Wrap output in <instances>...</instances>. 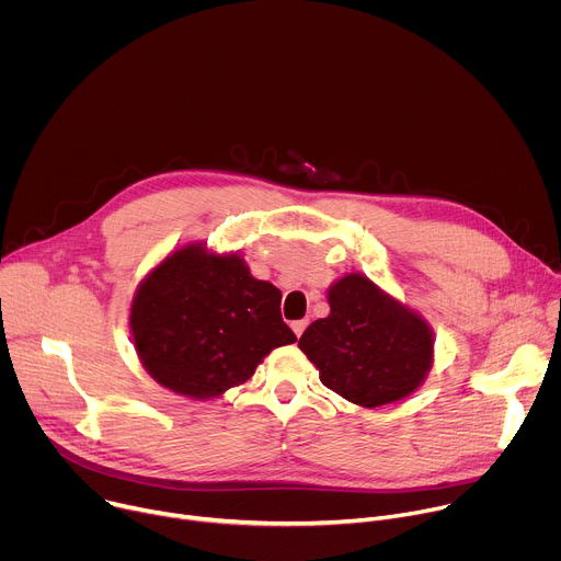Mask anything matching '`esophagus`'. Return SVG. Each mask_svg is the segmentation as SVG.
Wrapping results in <instances>:
<instances>
[{
    "instance_id": "1",
    "label": "esophagus",
    "mask_w": 561,
    "mask_h": 561,
    "mask_svg": "<svg viewBox=\"0 0 561 561\" xmlns=\"http://www.w3.org/2000/svg\"><path fill=\"white\" fill-rule=\"evenodd\" d=\"M306 327H308L306 319H297V322H293V324H290V329H293V333H295L297 337H301V333L306 331Z\"/></svg>"
}]
</instances>
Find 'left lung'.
I'll list each match as a JSON object with an SVG mask.
<instances>
[{
	"instance_id": "left-lung-1",
	"label": "left lung",
	"mask_w": 561,
	"mask_h": 561,
	"mask_svg": "<svg viewBox=\"0 0 561 561\" xmlns=\"http://www.w3.org/2000/svg\"><path fill=\"white\" fill-rule=\"evenodd\" d=\"M329 304L331 314L299 337V348L327 388L375 409L411 394L424 381L433 362V333L420 314L355 273L329 290Z\"/></svg>"
}]
</instances>
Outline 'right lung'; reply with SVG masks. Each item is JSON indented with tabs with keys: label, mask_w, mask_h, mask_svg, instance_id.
Wrapping results in <instances>:
<instances>
[{
	"label": "right lung",
	"mask_w": 561,
	"mask_h": 561,
	"mask_svg": "<svg viewBox=\"0 0 561 561\" xmlns=\"http://www.w3.org/2000/svg\"><path fill=\"white\" fill-rule=\"evenodd\" d=\"M282 293L237 255L186 247L139 286L130 329L146 370L173 392L208 399L247 381L277 346L297 337L279 312Z\"/></svg>",
	"instance_id": "1"
}]
</instances>
